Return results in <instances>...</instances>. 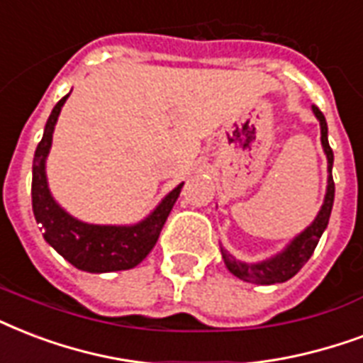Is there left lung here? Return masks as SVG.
<instances>
[{
  "label": "left lung",
  "mask_w": 363,
  "mask_h": 363,
  "mask_svg": "<svg viewBox=\"0 0 363 363\" xmlns=\"http://www.w3.org/2000/svg\"><path fill=\"white\" fill-rule=\"evenodd\" d=\"M313 111L316 115V119L320 121V132H322V147H324V153L328 157V189H325L324 204L320 208L316 220L311 223V225L297 235L291 242L286 246V248L277 254L271 259L259 261V263H244V261H238L237 257H233L231 254H227L225 250L221 248V255H223V261H225L227 269L235 274L237 278L244 280V282L252 284H280L289 280L291 277H296L297 272L301 271V267L311 259L316 244H318L322 233L325 231L328 227V221H330L331 208H333V199H335V184H333V178H331V167H333V151L330 147V142H328V123H325L324 113L320 111L316 106H313Z\"/></svg>",
  "instance_id": "1"
}]
</instances>
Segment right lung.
<instances>
[{
    "mask_svg": "<svg viewBox=\"0 0 363 363\" xmlns=\"http://www.w3.org/2000/svg\"><path fill=\"white\" fill-rule=\"evenodd\" d=\"M69 94L62 98L50 111L41 142L33 155L32 208L35 221L41 225L45 240L74 267L86 272L126 271L145 259L159 240L164 221L178 201L184 184L172 189L161 204L136 225H92L75 220L62 210L47 185L45 159L49 155L52 132L60 109Z\"/></svg>",
    "mask_w": 363,
    "mask_h": 363,
    "instance_id": "right-lung-1",
    "label": "right lung"
}]
</instances>
